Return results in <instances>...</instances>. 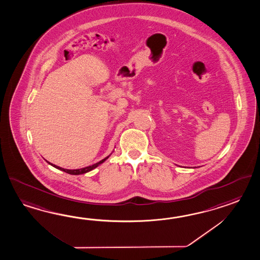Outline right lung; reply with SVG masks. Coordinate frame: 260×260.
I'll list each match as a JSON object with an SVG mask.
<instances>
[{
	"instance_id": "right-lung-1",
	"label": "right lung",
	"mask_w": 260,
	"mask_h": 260,
	"mask_svg": "<svg viewBox=\"0 0 260 260\" xmlns=\"http://www.w3.org/2000/svg\"><path fill=\"white\" fill-rule=\"evenodd\" d=\"M111 155V154H110ZM106 156V157H104V159H102L101 161L97 162V163H95V164H93L91 166H88V167L82 168V169H77V170H68V169H63V168L58 167L57 165H54L52 163H50V162L47 161L48 164H50L51 166L53 167L56 168V169H58V170H60V171H62V172H65V173H69V174H73V175H79V174H83V173H88V172H90V171H92L94 170L95 168L98 167L99 165H101L102 163H104L108 157L110 156Z\"/></svg>"
}]
</instances>
